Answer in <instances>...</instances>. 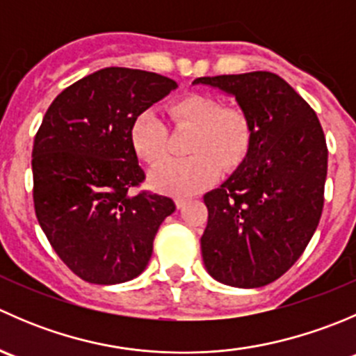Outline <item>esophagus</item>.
Here are the masks:
<instances>
[{
    "instance_id": "1",
    "label": "esophagus",
    "mask_w": 356,
    "mask_h": 356,
    "mask_svg": "<svg viewBox=\"0 0 356 356\" xmlns=\"http://www.w3.org/2000/svg\"><path fill=\"white\" fill-rule=\"evenodd\" d=\"M188 203H189V198H184V196H177V198H175V204H177V208H184Z\"/></svg>"
}]
</instances>
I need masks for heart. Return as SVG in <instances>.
Masks as SVG:
<instances>
[{
    "label": "heart",
    "mask_w": 356,
    "mask_h": 356,
    "mask_svg": "<svg viewBox=\"0 0 356 356\" xmlns=\"http://www.w3.org/2000/svg\"><path fill=\"white\" fill-rule=\"evenodd\" d=\"M175 125L195 129L189 139V158L168 160L167 127L153 110H145L132 120L131 146L139 160L156 165L149 182L158 191L189 196L218 177V163L234 167L246 156L251 145V122L243 110L224 106L208 95H189L170 105Z\"/></svg>",
    "instance_id": "b5f03b06"
}]
</instances>
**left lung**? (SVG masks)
<instances>
[{"instance_id": "obj_1", "label": "left lung", "mask_w": 356, "mask_h": 356, "mask_svg": "<svg viewBox=\"0 0 356 356\" xmlns=\"http://www.w3.org/2000/svg\"><path fill=\"white\" fill-rule=\"evenodd\" d=\"M234 96L253 129L243 163L203 196L201 254L208 274L234 288H260L301 257L321 220L327 145L315 111L272 72L200 77Z\"/></svg>"}]
</instances>
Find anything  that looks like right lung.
Returning a JSON list of instances; mask_svg holds the SVG:
<instances>
[{"mask_svg": "<svg viewBox=\"0 0 356 356\" xmlns=\"http://www.w3.org/2000/svg\"><path fill=\"white\" fill-rule=\"evenodd\" d=\"M175 88L155 72L102 68L63 89L35 134V217L63 264L91 284L138 277L158 227L174 213L167 196L132 195L145 172L131 125Z\"/></svg>", "mask_w": 356, "mask_h": 356, "instance_id": "right-lung-1", "label": "right lung"}]
</instances>
